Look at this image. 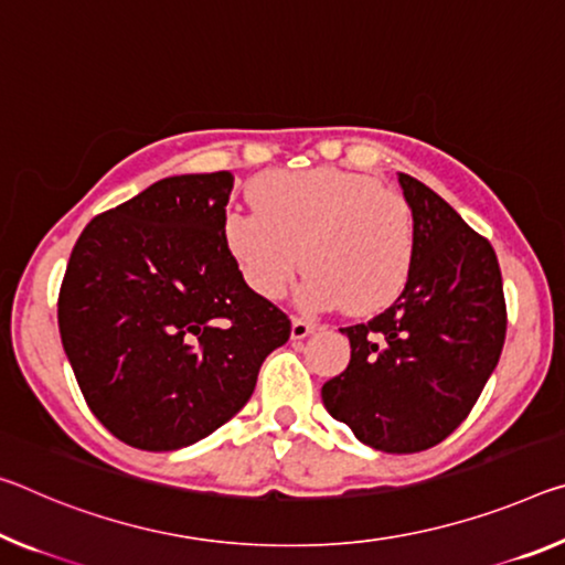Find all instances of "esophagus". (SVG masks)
I'll return each instance as SVG.
<instances>
[{
  "label": "esophagus",
  "instance_id": "1",
  "mask_svg": "<svg viewBox=\"0 0 565 565\" xmlns=\"http://www.w3.org/2000/svg\"><path fill=\"white\" fill-rule=\"evenodd\" d=\"M315 329H317L315 321L301 319V317H294V319H291V339H303V337H309L311 331H315Z\"/></svg>",
  "mask_w": 565,
  "mask_h": 565
}]
</instances>
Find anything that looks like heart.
<instances>
[{"label": "heart", "mask_w": 565, "mask_h": 565, "mask_svg": "<svg viewBox=\"0 0 565 565\" xmlns=\"http://www.w3.org/2000/svg\"><path fill=\"white\" fill-rule=\"evenodd\" d=\"M250 211L223 218V238L250 289L279 299L303 266L301 301L374 315L395 301L415 258L405 195L342 168L274 170L250 185Z\"/></svg>", "instance_id": "b5f03b06"}]
</instances>
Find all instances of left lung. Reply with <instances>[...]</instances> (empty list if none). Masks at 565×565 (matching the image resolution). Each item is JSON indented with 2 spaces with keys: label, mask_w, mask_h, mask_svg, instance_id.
<instances>
[{
  "label": "left lung",
  "mask_w": 565,
  "mask_h": 565,
  "mask_svg": "<svg viewBox=\"0 0 565 565\" xmlns=\"http://www.w3.org/2000/svg\"><path fill=\"white\" fill-rule=\"evenodd\" d=\"M415 216L399 299L344 327L347 370L321 387L329 415L382 452H419L455 433L503 352L508 311L490 241L417 178L397 173Z\"/></svg>",
  "instance_id": "8db88e82"
}]
</instances>
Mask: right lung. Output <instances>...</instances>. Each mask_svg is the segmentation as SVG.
<instances>
[{"instance_id":"add662e5","label":"right lung","mask_w":565,"mask_h":565,"mask_svg":"<svg viewBox=\"0 0 565 565\" xmlns=\"http://www.w3.org/2000/svg\"><path fill=\"white\" fill-rule=\"evenodd\" d=\"M234 175H173L87 223L60 286L62 347L93 415L168 452L228 423L291 321L223 238Z\"/></svg>"}]
</instances>
